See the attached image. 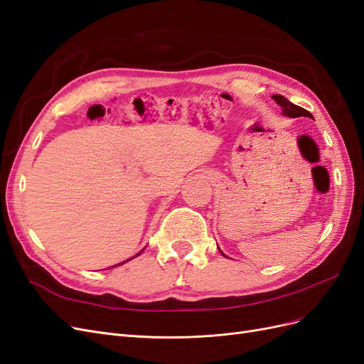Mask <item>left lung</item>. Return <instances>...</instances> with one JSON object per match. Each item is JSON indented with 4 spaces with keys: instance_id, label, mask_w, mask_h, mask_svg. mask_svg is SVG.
<instances>
[{
    "instance_id": "obj_1",
    "label": "left lung",
    "mask_w": 364,
    "mask_h": 364,
    "mask_svg": "<svg viewBox=\"0 0 364 364\" xmlns=\"http://www.w3.org/2000/svg\"><path fill=\"white\" fill-rule=\"evenodd\" d=\"M272 97H273V100L277 102V103L282 107V114H284V115H287V117H290V118H297V117H311V114L308 112V111H305L304 107L293 105V103H291V102H289L287 98H285L284 95L274 94V95H272ZM220 252H222V250H220ZM222 253H223V252H222Z\"/></svg>"
}]
</instances>
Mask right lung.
I'll return each instance as SVG.
<instances>
[{
	"mask_svg": "<svg viewBox=\"0 0 364 364\" xmlns=\"http://www.w3.org/2000/svg\"><path fill=\"white\" fill-rule=\"evenodd\" d=\"M142 250H144V249H142ZM142 250H141V252H142ZM141 252L138 253V255H141ZM138 255H135V257H138ZM135 257H134V258H135ZM130 259H132V258H130ZM127 261H129V259H127ZM124 262H126V261H124ZM124 262H121V264H124ZM118 266H119V264H118ZM114 267H115V266H114Z\"/></svg>",
	"mask_w": 364,
	"mask_h": 364,
	"instance_id": "add662e5",
	"label": "right lung"
}]
</instances>
